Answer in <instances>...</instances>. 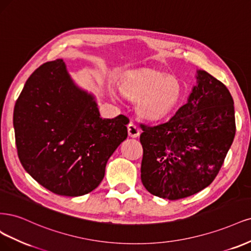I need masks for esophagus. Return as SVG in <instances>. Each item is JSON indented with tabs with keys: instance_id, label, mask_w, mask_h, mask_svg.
<instances>
[{
	"instance_id": "34e87169",
	"label": "esophagus",
	"mask_w": 251,
	"mask_h": 251,
	"mask_svg": "<svg viewBox=\"0 0 251 251\" xmlns=\"http://www.w3.org/2000/svg\"><path fill=\"white\" fill-rule=\"evenodd\" d=\"M127 130H128V135L131 137H137L141 133V129H140L139 125L133 123V122H130L128 124Z\"/></svg>"
}]
</instances>
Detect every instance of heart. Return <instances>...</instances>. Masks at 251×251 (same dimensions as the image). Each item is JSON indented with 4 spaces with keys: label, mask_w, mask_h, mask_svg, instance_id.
I'll use <instances>...</instances> for the list:
<instances>
[{
    "label": "heart",
    "mask_w": 251,
    "mask_h": 251,
    "mask_svg": "<svg viewBox=\"0 0 251 251\" xmlns=\"http://www.w3.org/2000/svg\"><path fill=\"white\" fill-rule=\"evenodd\" d=\"M122 91L129 98L140 99L137 108L142 116L150 120L167 117L183 98V87L178 79L152 70L129 75Z\"/></svg>",
    "instance_id": "obj_1"
}]
</instances>
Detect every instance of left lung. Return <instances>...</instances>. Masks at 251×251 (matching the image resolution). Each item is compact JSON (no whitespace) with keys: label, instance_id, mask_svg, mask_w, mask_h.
Returning a JSON list of instances; mask_svg holds the SVG:
<instances>
[{"label":"left lung","instance_id":"obj_1","mask_svg":"<svg viewBox=\"0 0 251 251\" xmlns=\"http://www.w3.org/2000/svg\"><path fill=\"white\" fill-rule=\"evenodd\" d=\"M188 102L165 123L141 124V178L152 195L177 200L211 184L236 134L233 100L221 81L198 71Z\"/></svg>","mask_w":251,"mask_h":251}]
</instances>
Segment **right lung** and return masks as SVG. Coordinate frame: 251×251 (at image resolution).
Listing matches in <instances>:
<instances>
[{
    "label": "right lung",
    "instance_id": "add662e5",
    "mask_svg": "<svg viewBox=\"0 0 251 251\" xmlns=\"http://www.w3.org/2000/svg\"><path fill=\"white\" fill-rule=\"evenodd\" d=\"M129 119H102L62 59L42 64L15 102L13 126L24 169L54 194L81 196L102 181L108 158L127 137Z\"/></svg>",
    "mask_w": 251,
    "mask_h": 251
}]
</instances>
